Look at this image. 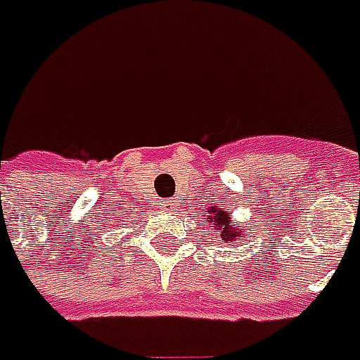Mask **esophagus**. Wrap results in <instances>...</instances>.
I'll return each mask as SVG.
<instances>
[{"mask_svg":"<svg viewBox=\"0 0 360 360\" xmlns=\"http://www.w3.org/2000/svg\"><path fill=\"white\" fill-rule=\"evenodd\" d=\"M160 207L165 209V211H174V205H172L170 201H162V203H160Z\"/></svg>","mask_w":360,"mask_h":360,"instance_id":"obj_1","label":"esophagus"}]
</instances>
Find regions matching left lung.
<instances>
[{
	"label": "left lung",
	"instance_id": "8db88e82",
	"mask_svg": "<svg viewBox=\"0 0 360 360\" xmlns=\"http://www.w3.org/2000/svg\"><path fill=\"white\" fill-rule=\"evenodd\" d=\"M207 213H209L207 223L213 226H219L215 233H219V236H221L223 240L231 242V240H234L236 236H240L238 229H234L233 223L229 221V213H226V211H223V209L211 207Z\"/></svg>",
	"mask_w": 360,
	"mask_h": 360
}]
</instances>
